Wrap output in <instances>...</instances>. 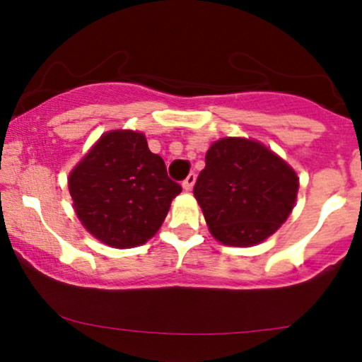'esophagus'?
Here are the masks:
<instances>
[{"instance_id": "34e87169", "label": "esophagus", "mask_w": 362, "mask_h": 362, "mask_svg": "<svg viewBox=\"0 0 362 362\" xmlns=\"http://www.w3.org/2000/svg\"><path fill=\"white\" fill-rule=\"evenodd\" d=\"M195 178H197V175H195V173L192 172V173H189V175H187V178L184 182H182V187H184L185 190H190L194 187V184H195Z\"/></svg>"}]
</instances>
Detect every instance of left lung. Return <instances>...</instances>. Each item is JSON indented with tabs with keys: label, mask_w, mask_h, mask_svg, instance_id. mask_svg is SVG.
<instances>
[{
	"label": "left lung",
	"mask_w": 362,
	"mask_h": 362,
	"mask_svg": "<svg viewBox=\"0 0 362 362\" xmlns=\"http://www.w3.org/2000/svg\"><path fill=\"white\" fill-rule=\"evenodd\" d=\"M298 177L271 149L252 139L211 144L194 195L216 240L250 247L276 233L296 202Z\"/></svg>",
	"instance_id": "obj_1"
}]
</instances>
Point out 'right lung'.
<instances>
[{"label": "right lung", "mask_w": 362, "mask_h": 362, "mask_svg": "<svg viewBox=\"0 0 362 362\" xmlns=\"http://www.w3.org/2000/svg\"><path fill=\"white\" fill-rule=\"evenodd\" d=\"M182 187L144 134H103L69 175V194L83 226L115 248L146 243L160 230Z\"/></svg>", "instance_id": "right-lung-1"}]
</instances>
